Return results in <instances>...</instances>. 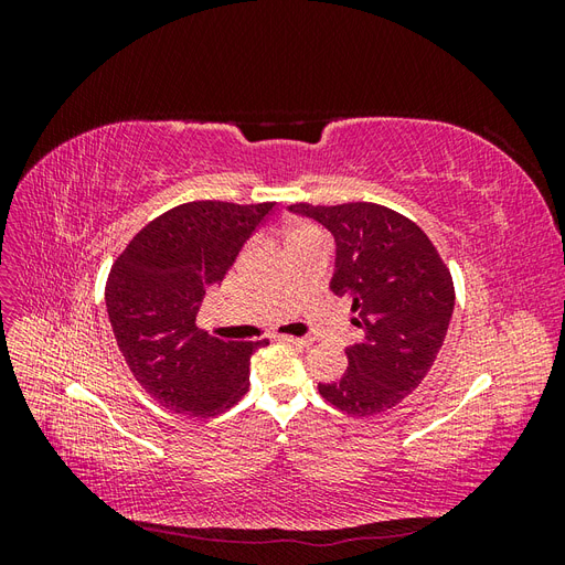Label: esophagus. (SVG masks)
<instances>
[{"label":"esophagus","mask_w":565,"mask_h":565,"mask_svg":"<svg viewBox=\"0 0 565 565\" xmlns=\"http://www.w3.org/2000/svg\"><path fill=\"white\" fill-rule=\"evenodd\" d=\"M280 341H285V344H292V347H301V349H306V347H311L313 341L311 339H306V337H287V334H282L280 337Z\"/></svg>","instance_id":"obj_1"}]
</instances>
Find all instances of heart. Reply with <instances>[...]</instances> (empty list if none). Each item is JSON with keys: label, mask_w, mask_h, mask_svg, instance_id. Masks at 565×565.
I'll use <instances>...</instances> for the list:
<instances>
[{"label": "heart", "mask_w": 565, "mask_h": 565, "mask_svg": "<svg viewBox=\"0 0 565 565\" xmlns=\"http://www.w3.org/2000/svg\"><path fill=\"white\" fill-rule=\"evenodd\" d=\"M309 237H322L320 228L313 224H297L289 231V243L292 241H309Z\"/></svg>", "instance_id": "obj_1"}]
</instances>
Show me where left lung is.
I'll use <instances>...</instances> for the list:
<instances>
[{"mask_svg":"<svg viewBox=\"0 0 565 565\" xmlns=\"http://www.w3.org/2000/svg\"><path fill=\"white\" fill-rule=\"evenodd\" d=\"M289 212L332 233L330 289L351 301L353 324L365 334L347 349L341 380L318 384L320 396L347 415L384 413L422 384L446 341L455 309L450 270L417 224L382 204L297 202Z\"/></svg>","mask_w":565,"mask_h":565,"instance_id":"8db88e82","label":"left lung"}]
</instances>
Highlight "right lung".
I'll list each match as a JSON object with an SVG mask.
<instances>
[{
	"label": "right lung",
	"mask_w": 565,
	"mask_h": 565,
	"mask_svg": "<svg viewBox=\"0 0 565 565\" xmlns=\"http://www.w3.org/2000/svg\"><path fill=\"white\" fill-rule=\"evenodd\" d=\"M276 202H185L152 218L117 256L106 309L119 353L152 398L191 417H214L249 388V358L268 341H224L198 328L221 285Z\"/></svg>",
	"instance_id": "obj_1"
}]
</instances>
